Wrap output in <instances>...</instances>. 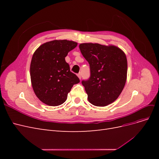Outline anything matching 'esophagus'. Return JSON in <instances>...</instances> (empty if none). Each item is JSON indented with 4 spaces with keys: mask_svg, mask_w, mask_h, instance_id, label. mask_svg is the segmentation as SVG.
<instances>
[{
    "mask_svg": "<svg viewBox=\"0 0 159 159\" xmlns=\"http://www.w3.org/2000/svg\"><path fill=\"white\" fill-rule=\"evenodd\" d=\"M78 77L79 78V79L80 80L81 78V73H79V74H78Z\"/></svg>",
    "mask_w": 159,
    "mask_h": 159,
    "instance_id": "34e87169",
    "label": "esophagus"
}]
</instances>
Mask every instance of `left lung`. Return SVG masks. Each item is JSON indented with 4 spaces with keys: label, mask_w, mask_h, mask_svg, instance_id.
Wrapping results in <instances>:
<instances>
[{
    "label": "left lung",
    "mask_w": 159,
    "mask_h": 159,
    "mask_svg": "<svg viewBox=\"0 0 159 159\" xmlns=\"http://www.w3.org/2000/svg\"><path fill=\"white\" fill-rule=\"evenodd\" d=\"M81 53L88 61L91 76L82 81L89 103L105 107L112 103L122 92L127 76V60L125 52L114 45L82 43Z\"/></svg>",
    "instance_id": "1"
}]
</instances>
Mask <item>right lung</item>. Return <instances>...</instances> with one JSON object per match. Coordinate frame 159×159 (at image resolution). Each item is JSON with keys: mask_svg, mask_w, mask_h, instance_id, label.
Segmentation results:
<instances>
[{"mask_svg": "<svg viewBox=\"0 0 159 159\" xmlns=\"http://www.w3.org/2000/svg\"><path fill=\"white\" fill-rule=\"evenodd\" d=\"M78 43L72 40H54L42 44L33 54L30 74L36 97L50 106L64 103L74 84L80 82L70 71L65 60L68 52Z\"/></svg>", "mask_w": 159, "mask_h": 159, "instance_id": "add662e5", "label": "right lung"}]
</instances>
